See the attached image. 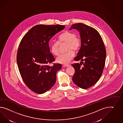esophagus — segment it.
<instances>
[{
	"mask_svg": "<svg viewBox=\"0 0 123 123\" xmlns=\"http://www.w3.org/2000/svg\"><path fill=\"white\" fill-rule=\"evenodd\" d=\"M69 66V65H68V64H64V65H63V67H67Z\"/></svg>",
	"mask_w": 123,
	"mask_h": 123,
	"instance_id": "34e87169",
	"label": "esophagus"
}]
</instances>
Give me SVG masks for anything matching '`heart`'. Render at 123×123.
<instances>
[{
    "label": "heart",
    "instance_id": "b5f03b06",
    "mask_svg": "<svg viewBox=\"0 0 123 123\" xmlns=\"http://www.w3.org/2000/svg\"><path fill=\"white\" fill-rule=\"evenodd\" d=\"M63 43L67 44L66 50L68 51L60 55L57 58L56 61L60 63L67 64L74 56L73 50L75 52L79 50L81 45V40L73 33L68 31L63 32L58 37V42H54L50 45L51 52L54 55H59V44Z\"/></svg>",
    "mask_w": 123,
    "mask_h": 123
}]
</instances>
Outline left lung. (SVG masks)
Listing matches in <instances>:
<instances>
[{
    "mask_svg": "<svg viewBox=\"0 0 123 123\" xmlns=\"http://www.w3.org/2000/svg\"><path fill=\"white\" fill-rule=\"evenodd\" d=\"M76 29L80 33L81 47L73 63L75 69L73 82L83 89L92 86L99 80L105 66L106 50L103 40L97 30L84 24H73L70 30Z\"/></svg>",
    "mask_w": 123,
    "mask_h": 123,
    "instance_id": "8db88e82",
    "label": "left lung"
}]
</instances>
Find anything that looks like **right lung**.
Segmentation results:
<instances>
[{"label": "right lung", "mask_w": 123, "mask_h": 123, "mask_svg": "<svg viewBox=\"0 0 123 123\" xmlns=\"http://www.w3.org/2000/svg\"><path fill=\"white\" fill-rule=\"evenodd\" d=\"M65 28L62 25H38L32 27L22 38L17 54V61L24 83L34 92L42 94L55 85L56 74L62 65L55 63L49 42Z\"/></svg>", "instance_id": "obj_1"}]
</instances>
